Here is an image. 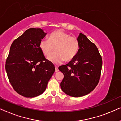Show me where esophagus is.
<instances>
[{
	"label": "esophagus",
	"mask_w": 121,
	"mask_h": 121,
	"mask_svg": "<svg viewBox=\"0 0 121 121\" xmlns=\"http://www.w3.org/2000/svg\"><path fill=\"white\" fill-rule=\"evenodd\" d=\"M59 71V69H58L57 66H55V72H57Z\"/></svg>",
	"instance_id": "esophagus-1"
}]
</instances>
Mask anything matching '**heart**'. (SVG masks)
Returning <instances> with one entry per match:
<instances>
[{"label":"heart","mask_w":121,"mask_h":121,"mask_svg":"<svg viewBox=\"0 0 121 121\" xmlns=\"http://www.w3.org/2000/svg\"><path fill=\"white\" fill-rule=\"evenodd\" d=\"M56 52L51 55L54 50ZM40 49L45 57L51 62L59 64L64 60L68 62L77 55L79 49V43L76 38L62 30H56L49 35L48 40H43L40 43Z\"/></svg>","instance_id":"obj_1"}]
</instances>
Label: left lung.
<instances>
[{
    "instance_id": "8db88e82",
    "label": "left lung",
    "mask_w": 121,
    "mask_h": 121,
    "mask_svg": "<svg viewBox=\"0 0 121 121\" xmlns=\"http://www.w3.org/2000/svg\"><path fill=\"white\" fill-rule=\"evenodd\" d=\"M79 49L77 55L59 70L64 74L60 86L62 91L72 97L86 95L95 89L99 81L102 59L97 46L80 33L77 39Z\"/></svg>"
}]
</instances>
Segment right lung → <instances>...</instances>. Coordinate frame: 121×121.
Returning a JSON list of instances; mask_svg holds the SVG:
<instances>
[{
  "label": "right lung",
  "mask_w": 121,
  "mask_h": 121,
  "mask_svg": "<svg viewBox=\"0 0 121 121\" xmlns=\"http://www.w3.org/2000/svg\"><path fill=\"white\" fill-rule=\"evenodd\" d=\"M46 34L41 29L30 28L11 45L5 70L13 88L24 97L42 94L55 72L54 64L40 49V42Z\"/></svg>",
  "instance_id": "add662e5"
}]
</instances>
